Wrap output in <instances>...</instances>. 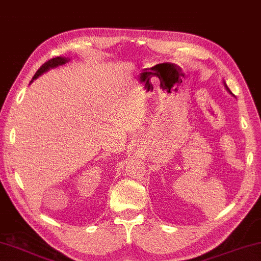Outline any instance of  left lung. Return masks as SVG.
Here are the masks:
<instances>
[{
    "instance_id": "1",
    "label": "left lung",
    "mask_w": 261,
    "mask_h": 261,
    "mask_svg": "<svg viewBox=\"0 0 261 261\" xmlns=\"http://www.w3.org/2000/svg\"><path fill=\"white\" fill-rule=\"evenodd\" d=\"M223 83H224V87H225V89H226V90H227V92H230V93H232V92L230 91V89H228V88H227V85H226V83H225V81H223Z\"/></svg>"
}]
</instances>
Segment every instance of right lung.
<instances>
[{
	"instance_id": "add662e5",
	"label": "right lung",
	"mask_w": 261,
	"mask_h": 261,
	"mask_svg": "<svg viewBox=\"0 0 261 261\" xmlns=\"http://www.w3.org/2000/svg\"><path fill=\"white\" fill-rule=\"evenodd\" d=\"M68 62H70V58L69 57H62V56H58L55 58H51V60H49L48 62H45L44 64H42V67L37 70L36 73H35L33 80H31L30 83H33V82L38 79V77L43 75L46 71H49L50 69H55L57 67H62V65L67 64Z\"/></svg>"
}]
</instances>
